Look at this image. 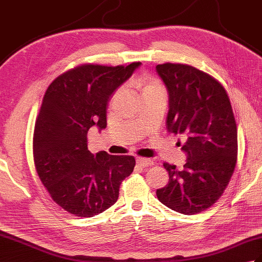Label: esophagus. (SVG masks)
<instances>
[{"label":"esophagus","mask_w":262,"mask_h":262,"mask_svg":"<svg viewBox=\"0 0 262 262\" xmlns=\"http://www.w3.org/2000/svg\"><path fill=\"white\" fill-rule=\"evenodd\" d=\"M136 163L140 166H142V168H147V166L153 164V161L149 159H145V158H137Z\"/></svg>","instance_id":"obj_1"}]
</instances>
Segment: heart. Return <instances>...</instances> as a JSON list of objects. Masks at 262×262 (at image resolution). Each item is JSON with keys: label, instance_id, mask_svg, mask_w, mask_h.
<instances>
[{"label": "heart", "instance_id": "b5f03b06", "mask_svg": "<svg viewBox=\"0 0 262 262\" xmlns=\"http://www.w3.org/2000/svg\"><path fill=\"white\" fill-rule=\"evenodd\" d=\"M135 86L141 91L142 98H144L145 96H148V94L152 93H157V92H162L163 89L161 86L160 83L158 81H155L151 77L147 76H141L138 77L134 81Z\"/></svg>", "mask_w": 262, "mask_h": 262}]
</instances>
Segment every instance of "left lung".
I'll return each instance as SVG.
<instances>
[{
    "label": "left lung",
    "instance_id": "8db88e82",
    "mask_svg": "<svg viewBox=\"0 0 262 262\" xmlns=\"http://www.w3.org/2000/svg\"><path fill=\"white\" fill-rule=\"evenodd\" d=\"M157 72L169 93L166 128L187 136L182 170L164 163L169 182L158 199L178 213L197 214L219 199L234 172L237 129L229 96L214 77L190 65L160 64Z\"/></svg>",
    "mask_w": 262,
    "mask_h": 262
}]
</instances>
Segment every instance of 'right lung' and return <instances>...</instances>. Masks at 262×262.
Listing matches in <instances>:
<instances>
[{
	"label": "right lung",
	"mask_w": 262,
	"mask_h": 262,
	"mask_svg": "<svg viewBox=\"0 0 262 262\" xmlns=\"http://www.w3.org/2000/svg\"><path fill=\"white\" fill-rule=\"evenodd\" d=\"M141 66L82 65L59 75L43 96L33 133V160L42 185L63 209L92 217L118 199L135 166L130 155L88 149V132L107 127L109 98Z\"/></svg>",
	"instance_id": "right-lung-1"
}]
</instances>
